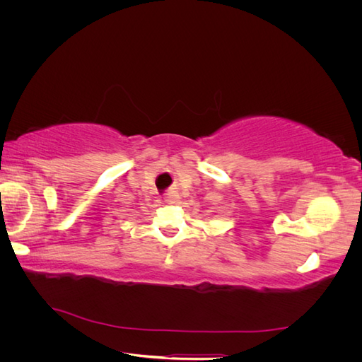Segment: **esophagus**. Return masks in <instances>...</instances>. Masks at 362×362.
Returning <instances> with one entry per match:
<instances>
[{"label": "esophagus", "instance_id": "1", "mask_svg": "<svg viewBox=\"0 0 362 362\" xmlns=\"http://www.w3.org/2000/svg\"><path fill=\"white\" fill-rule=\"evenodd\" d=\"M164 201H166L168 204H175L177 202L180 198H178V193L177 192H168V193H164Z\"/></svg>", "mask_w": 362, "mask_h": 362}]
</instances>
